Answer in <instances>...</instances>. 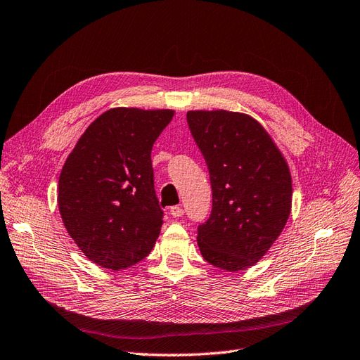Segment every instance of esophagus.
Listing matches in <instances>:
<instances>
[{"instance_id":"34e87169","label":"esophagus","mask_w":360,"mask_h":360,"mask_svg":"<svg viewBox=\"0 0 360 360\" xmlns=\"http://www.w3.org/2000/svg\"><path fill=\"white\" fill-rule=\"evenodd\" d=\"M170 215L175 217V218H179V217L184 215V209H182L181 206H173V207L170 209Z\"/></svg>"}]
</instances>
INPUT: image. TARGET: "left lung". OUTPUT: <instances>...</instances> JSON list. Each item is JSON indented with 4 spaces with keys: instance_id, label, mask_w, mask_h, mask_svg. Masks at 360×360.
<instances>
[{
    "instance_id": "obj_1",
    "label": "left lung",
    "mask_w": 360,
    "mask_h": 360,
    "mask_svg": "<svg viewBox=\"0 0 360 360\" xmlns=\"http://www.w3.org/2000/svg\"><path fill=\"white\" fill-rule=\"evenodd\" d=\"M187 123L212 187L210 215L197 227L198 248L221 270H245L269 250L288 221V165L269 133L246 114L190 111Z\"/></svg>"
}]
</instances>
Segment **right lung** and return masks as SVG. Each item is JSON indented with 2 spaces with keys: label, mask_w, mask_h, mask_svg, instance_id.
Returning <instances> with one entry per match:
<instances>
[{
  "label": "right lung",
  "mask_w": 360,
  "mask_h": 360,
  "mask_svg": "<svg viewBox=\"0 0 360 360\" xmlns=\"http://www.w3.org/2000/svg\"><path fill=\"white\" fill-rule=\"evenodd\" d=\"M172 117V110H110L66 158L58 195L62 221L83 254L103 269L131 267L155 245L163 209L151 150Z\"/></svg>",
  "instance_id": "add662e5"
}]
</instances>
